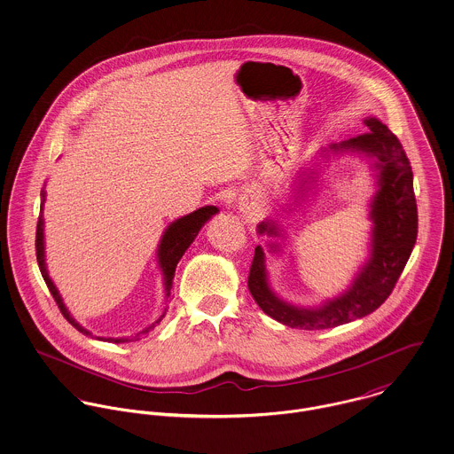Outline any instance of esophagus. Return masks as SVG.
<instances>
[{"instance_id": "34e87169", "label": "esophagus", "mask_w": 454, "mask_h": 454, "mask_svg": "<svg viewBox=\"0 0 454 454\" xmlns=\"http://www.w3.org/2000/svg\"><path fill=\"white\" fill-rule=\"evenodd\" d=\"M242 212H244L247 217H250V215H254V214H255V210L252 209V207H244V209H242Z\"/></svg>"}]
</instances>
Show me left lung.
I'll list each match as a JSON object with an SVG mask.
<instances>
[{
  "label": "left lung",
  "instance_id": "1",
  "mask_svg": "<svg viewBox=\"0 0 454 454\" xmlns=\"http://www.w3.org/2000/svg\"><path fill=\"white\" fill-rule=\"evenodd\" d=\"M364 124L370 133L332 143L314 155L313 166L302 168L297 173V183H294L297 186L292 195L294 202L286 204V209L292 210L308 200V195L317 184L321 166H328L332 157L357 155L368 160L375 177V193L368 204V217L372 221L368 257L349 286L342 294L323 301L319 306H295L281 299L273 290L264 248L261 245L255 247L248 290L257 306L285 326L325 330L373 313L390 295L417 242L419 212L410 160L403 145L380 119L370 115L364 119ZM257 233L281 239L283 244L268 242V248L271 254L283 252L286 233L277 219L259 223Z\"/></svg>",
  "mask_w": 454,
  "mask_h": 454
}]
</instances>
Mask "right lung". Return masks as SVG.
<instances>
[{
	"label": "right lung",
	"instance_id": "obj_1",
	"mask_svg": "<svg viewBox=\"0 0 454 454\" xmlns=\"http://www.w3.org/2000/svg\"><path fill=\"white\" fill-rule=\"evenodd\" d=\"M46 202V192L44 188L41 190V212H39V219H37V230H35V257H37V264H39V271L43 275V278L46 281L55 302L60 308V313L64 314V317L69 321L70 325L79 330L84 335H91L93 333L90 330H86L84 326H81L74 316L70 314L67 306L64 304V299L59 292V288L55 286L53 279L48 275V268H46V252H44V219H43V206ZM219 209L215 206H206L200 209L193 210L179 219L173 221L166 231L162 233V239L157 247V264L160 268L162 273V283H164V292H166V299L171 295V288H173V279H175L176 266L179 262V259L183 257V254L186 252V248L193 244V240L197 239L199 231L202 230V226L209 221L212 215H215ZM168 313V306L164 308V313L160 314L159 319H155L152 325H148L146 328L140 330L138 333L131 335V337H97L98 340L104 342H114V344H122V342H137L143 337H146Z\"/></svg>",
	"mask_w": 454,
	"mask_h": 454
}]
</instances>
